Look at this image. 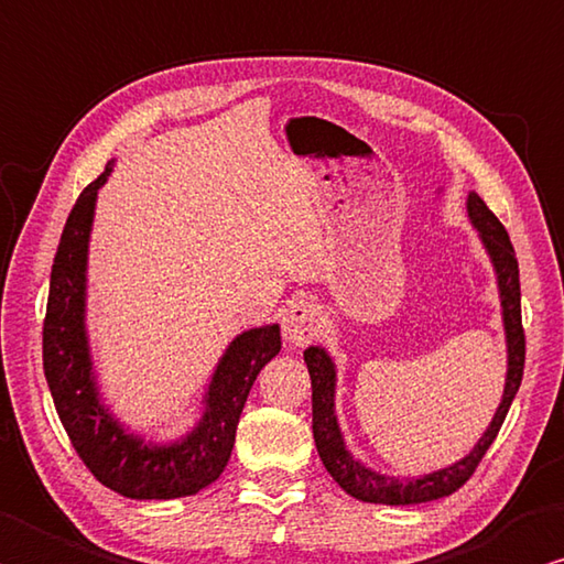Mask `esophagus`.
Here are the masks:
<instances>
[{
	"label": "esophagus",
	"mask_w": 564,
	"mask_h": 564,
	"mask_svg": "<svg viewBox=\"0 0 564 564\" xmlns=\"http://www.w3.org/2000/svg\"><path fill=\"white\" fill-rule=\"evenodd\" d=\"M321 311L317 305L305 301V299H295L283 308L281 315V330H283V340L289 345H308L313 337L321 333Z\"/></svg>",
	"instance_id": "esophagus-1"
}]
</instances>
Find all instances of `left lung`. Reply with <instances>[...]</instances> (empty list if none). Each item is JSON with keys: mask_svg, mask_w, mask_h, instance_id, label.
I'll return each instance as SVG.
<instances>
[{"mask_svg": "<svg viewBox=\"0 0 564 564\" xmlns=\"http://www.w3.org/2000/svg\"><path fill=\"white\" fill-rule=\"evenodd\" d=\"M468 219L478 231V239L494 263L498 293H500V308H503V330H506V347H508V372H506V387L503 399L496 409L494 419H490L484 436L478 438L470 452L456 460V464L438 468L434 474H424L419 478H397L384 476L377 470L360 464L350 452H347L345 438L337 424L335 414V362L333 357L325 352V347L311 345L303 352V360L308 365L311 384H313V438L321 454L323 466L327 468L337 486L345 494H350L365 503H384V506H414L426 503V500H436L444 496H452L466 480L474 476L478 460L484 458L488 446L494 444L498 436L503 419L508 414L510 404L518 394L520 380H523V365H525V333L523 321H520V273H518V259L513 251V243L503 224L498 221L494 212L486 207V202L478 197L476 192H468L466 199Z\"/></svg>", "mask_w": 564, "mask_h": 564, "instance_id": "left-lung-1", "label": "left lung"}]
</instances>
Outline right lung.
I'll use <instances>...</instances> for the list:
<instances>
[{
	"label": "right lung",
	"instance_id": "obj_1",
	"mask_svg": "<svg viewBox=\"0 0 564 564\" xmlns=\"http://www.w3.org/2000/svg\"><path fill=\"white\" fill-rule=\"evenodd\" d=\"M110 172L112 160L80 192L61 234L44 321V375L70 444L100 484L135 500L194 496L229 464L256 375L281 350V327L261 325L234 337L219 357L202 399V419L192 432L155 444L122 426L100 399L86 330L88 241L98 189Z\"/></svg>",
	"mask_w": 564,
	"mask_h": 564
}]
</instances>
